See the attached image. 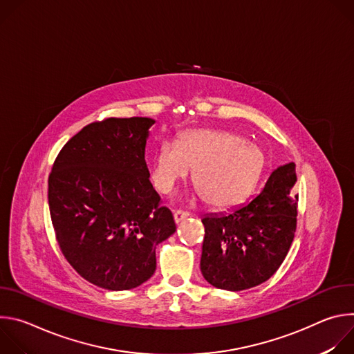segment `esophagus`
Returning <instances> with one entry per match:
<instances>
[{
  "label": "esophagus",
  "instance_id": "obj_1",
  "mask_svg": "<svg viewBox=\"0 0 354 354\" xmlns=\"http://www.w3.org/2000/svg\"><path fill=\"white\" fill-rule=\"evenodd\" d=\"M187 217H189V213H186V212H182V210H176V212H174V220H175V223H176V224H179V223L185 221Z\"/></svg>",
  "mask_w": 354,
  "mask_h": 354
}]
</instances>
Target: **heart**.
Here are the masks:
<instances>
[{
  "label": "heart",
  "mask_w": 354,
  "mask_h": 354,
  "mask_svg": "<svg viewBox=\"0 0 354 354\" xmlns=\"http://www.w3.org/2000/svg\"><path fill=\"white\" fill-rule=\"evenodd\" d=\"M266 158L259 145L220 130L183 131L176 144L162 142L151 162V180L161 193H169L193 168V182L205 203L231 209L254 192Z\"/></svg>",
  "instance_id": "b5f03b06"
}]
</instances>
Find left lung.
<instances>
[{
    "label": "left lung",
    "mask_w": 354,
    "mask_h": 354,
    "mask_svg": "<svg viewBox=\"0 0 354 354\" xmlns=\"http://www.w3.org/2000/svg\"><path fill=\"white\" fill-rule=\"evenodd\" d=\"M294 162L276 168L246 205L206 214L200 270L214 287L241 291L262 284L283 263L297 224Z\"/></svg>",
    "instance_id": "obj_1"
}]
</instances>
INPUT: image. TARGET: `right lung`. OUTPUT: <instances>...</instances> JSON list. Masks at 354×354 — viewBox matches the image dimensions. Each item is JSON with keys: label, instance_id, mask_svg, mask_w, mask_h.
I'll return each mask as SVG.
<instances>
[{"label": "right lung", "instance_id": "1", "mask_svg": "<svg viewBox=\"0 0 354 354\" xmlns=\"http://www.w3.org/2000/svg\"><path fill=\"white\" fill-rule=\"evenodd\" d=\"M149 118L91 123L60 151L48 176V207L59 245L89 283L136 288L157 269L156 249L176 225L149 182Z\"/></svg>", "mask_w": 354, "mask_h": 354}]
</instances>
